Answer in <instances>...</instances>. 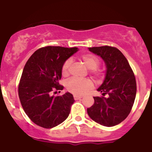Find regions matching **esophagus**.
I'll return each instance as SVG.
<instances>
[{
    "label": "esophagus",
    "instance_id": "esophagus-1",
    "mask_svg": "<svg viewBox=\"0 0 152 152\" xmlns=\"http://www.w3.org/2000/svg\"><path fill=\"white\" fill-rule=\"evenodd\" d=\"M74 98L75 100H78V99H80L82 98L81 96H77V95H74Z\"/></svg>",
    "mask_w": 152,
    "mask_h": 152
}]
</instances>
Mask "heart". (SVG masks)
Listing matches in <instances>:
<instances>
[{"label":"heart","instance_id":"obj_1","mask_svg":"<svg viewBox=\"0 0 152 152\" xmlns=\"http://www.w3.org/2000/svg\"><path fill=\"white\" fill-rule=\"evenodd\" d=\"M80 59L84 63L86 67L90 69V74L95 78L101 77L102 72L99 69V60L97 56L93 54H83L80 57ZM72 59H68L64 62L62 66V74L66 76L69 73L70 67L72 66ZM66 89L69 92L75 95H83L93 88V83L90 79H78L76 78H71L66 83Z\"/></svg>","mask_w":152,"mask_h":152}]
</instances>
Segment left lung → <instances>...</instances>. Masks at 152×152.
<instances>
[{
	"instance_id": "obj_1",
	"label": "left lung",
	"mask_w": 152,
	"mask_h": 152,
	"mask_svg": "<svg viewBox=\"0 0 152 152\" xmlns=\"http://www.w3.org/2000/svg\"><path fill=\"white\" fill-rule=\"evenodd\" d=\"M88 49L104 61L107 73L97 89L103 96L93 97L95 102L87 109L88 114L104 126H114L127 118L133 106L137 92L135 75L127 59L116 48L105 45ZM106 94L107 97H104Z\"/></svg>"
}]
</instances>
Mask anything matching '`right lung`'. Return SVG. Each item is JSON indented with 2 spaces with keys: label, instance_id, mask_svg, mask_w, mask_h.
I'll use <instances>...</instances> for the list:
<instances>
[{
  "label": "right lung",
  "instance_id": "right-lung-1",
  "mask_svg": "<svg viewBox=\"0 0 152 152\" xmlns=\"http://www.w3.org/2000/svg\"><path fill=\"white\" fill-rule=\"evenodd\" d=\"M78 50L76 47L46 46L35 51L25 64L18 86L19 97L28 118L42 128L55 127L69 115L75 101L72 94H52L63 90L64 86L59 83L62 66Z\"/></svg>",
  "mask_w": 152,
  "mask_h": 152
}]
</instances>
